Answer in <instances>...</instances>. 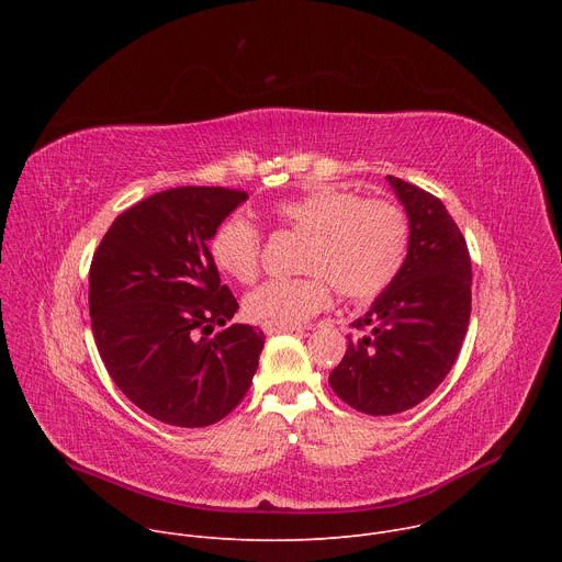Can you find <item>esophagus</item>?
I'll use <instances>...</instances> for the list:
<instances>
[{"mask_svg": "<svg viewBox=\"0 0 562 562\" xmlns=\"http://www.w3.org/2000/svg\"><path fill=\"white\" fill-rule=\"evenodd\" d=\"M262 331L267 336H276V334H293V331H302L300 325H262Z\"/></svg>", "mask_w": 562, "mask_h": 562, "instance_id": "esophagus-1", "label": "esophagus"}]
</instances>
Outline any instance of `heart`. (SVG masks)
Masks as SVG:
<instances>
[{"instance_id": "heart-1", "label": "heart", "mask_w": 562, "mask_h": 562, "mask_svg": "<svg viewBox=\"0 0 562 562\" xmlns=\"http://www.w3.org/2000/svg\"><path fill=\"white\" fill-rule=\"evenodd\" d=\"M280 228L302 235L295 278L269 280L245 297V315L260 325H300L331 302V286L347 300H371L405 269L412 220L393 200L323 187L271 209ZM217 271L251 284L260 273L262 233L245 215H228L209 239Z\"/></svg>"}]
</instances>
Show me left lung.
<instances>
[{
  "instance_id": "8db88e82",
  "label": "left lung",
  "mask_w": 562,
  "mask_h": 562,
  "mask_svg": "<svg viewBox=\"0 0 562 562\" xmlns=\"http://www.w3.org/2000/svg\"><path fill=\"white\" fill-rule=\"evenodd\" d=\"M412 220V247L395 282L351 325L329 373L338 397L367 416L407 412L436 391L462 347L471 313V258L445 204L386 176Z\"/></svg>"
}]
</instances>
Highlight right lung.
<instances>
[{
	"label": "right lung",
	"instance_id": "obj_1",
	"mask_svg": "<svg viewBox=\"0 0 562 562\" xmlns=\"http://www.w3.org/2000/svg\"><path fill=\"white\" fill-rule=\"evenodd\" d=\"M247 198L224 187L155 193L115 217L93 256L98 351L122 393L159 423L209 427L251 386L265 334L231 325L237 300L206 247Z\"/></svg>",
	"mask_w": 562,
	"mask_h": 562
}]
</instances>
